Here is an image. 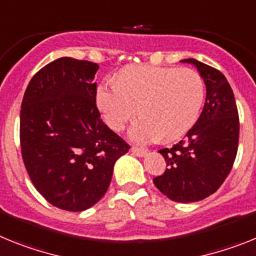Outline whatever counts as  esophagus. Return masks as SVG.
Instances as JSON below:
<instances>
[{"label":"esophagus","instance_id":"esophagus-1","mask_svg":"<svg viewBox=\"0 0 256 256\" xmlns=\"http://www.w3.org/2000/svg\"><path fill=\"white\" fill-rule=\"evenodd\" d=\"M131 152H132V154L138 156V157H143V156H146V150H140V148H136V146H132V148H131Z\"/></svg>","mask_w":256,"mask_h":256}]
</instances>
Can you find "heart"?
Instances as JSON below:
<instances>
[{
  "instance_id": "obj_1",
  "label": "heart",
  "mask_w": 256,
  "mask_h": 256,
  "mask_svg": "<svg viewBox=\"0 0 256 256\" xmlns=\"http://www.w3.org/2000/svg\"><path fill=\"white\" fill-rule=\"evenodd\" d=\"M204 100V80L190 68L130 66L121 70L118 82H103L96 91L98 108L112 130L125 128L140 106L143 117L128 131L139 144L183 136L198 118Z\"/></svg>"
}]
</instances>
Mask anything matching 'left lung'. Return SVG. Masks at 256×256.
I'll list each match as a JSON object with an SVG mask.
<instances>
[{
  "instance_id": "left-lung-1",
  "label": "left lung",
  "mask_w": 256,
  "mask_h": 256,
  "mask_svg": "<svg viewBox=\"0 0 256 256\" xmlns=\"http://www.w3.org/2000/svg\"><path fill=\"white\" fill-rule=\"evenodd\" d=\"M198 70L206 86L200 118L184 140L158 152L168 168L153 179L166 197L176 202H196L219 190L237 154L238 110L230 85L220 70L196 59H184Z\"/></svg>"
}]
</instances>
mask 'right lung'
<instances>
[{
  "label": "right lung",
  "instance_id": "1",
  "mask_svg": "<svg viewBox=\"0 0 256 256\" xmlns=\"http://www.w3.org/2000/svg\"><path fill=\"white\" fill-rule=\"evenodd\" d=\"M96 63L60 58L32 77L20 110L22 157L36 190L66 211L106 194L116 161L130 146L100 118Z\"/></svg>",
  "mask_w": 256,
  "mask_h": 256
}]
</instances>
